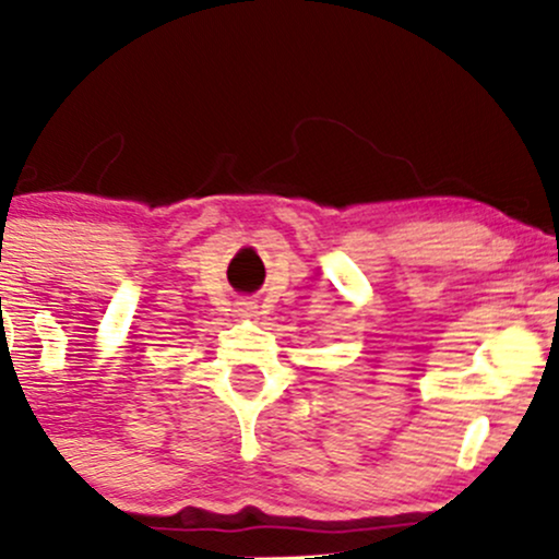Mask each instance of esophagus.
Instances as JSON below:
<instances>
[{
  "mask_svg": "<svg viewBox=\"0 0 559 559\" xmlns=\"http://www.w3.org/2000/svg\"><path fill=\"white\" fill-rule=\"evenodd\" d=\"M252 310V305H249V301H239V312H249Z\"/></svg>",
  "mask_w": 559,
  "mask_h": 559,
  "instance_id": "obj_1",
  "label": "esophagus"
}]
</instances>
